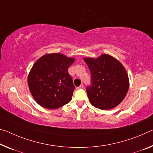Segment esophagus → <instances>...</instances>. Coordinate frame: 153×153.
<instances>
[{
  "label": "esophagus",
  "instance_id": "obj_1",
  "mask_svg": "<svg viewBox=\"0 0 153 153\" xmlns=\"http://www.w3.org/2000/svg\"><path fill=\"white\" fill-rule=\"evenodd\" d=\"M83 88H84V85H83V84H81V85L79 86L78 87H76V89H82Z\"/></svg>",
  "mask_w": 153,
  "mask_h": 153
}]
</instances>
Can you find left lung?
Returning <instances> with one entry per match:
<instances>
[{"mask_svg":"<svg viewBox=\"0 0 153 153\" xmlns=\"http://www.w3.org/2000/svg\"><path fill=\"white\" fill-rule=\"evenodd\" d=\"M91 74V85L86 87L87 95L94 107L110 110L122 102L127 93L129 80L123 65L108 54L84 58Z\"/></svg>","mask_w":153,"mask_h":153,"instance_id":"left-lung-1","label":"left lung"}]
</instances>
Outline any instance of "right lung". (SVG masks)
Segmentation results:
<instances>
[{
  "mask_svg": "<svg viewBox=\"0 0 153 153\" xmlns=\"http://www.w3.org/2000/svg\"><path fill=\"white\" fill-rule=\"evenodd\" d=\"M74 61V58L53 53L35 62L28 74V84L39 105L53 110L70 102L75 86L68 68Z\"/></svg>",
  "mask_w": 153,
  "mask_h": 153,
  "instance_id": "right-lung-1",
  "label": "right lung"
}]
</instances>
